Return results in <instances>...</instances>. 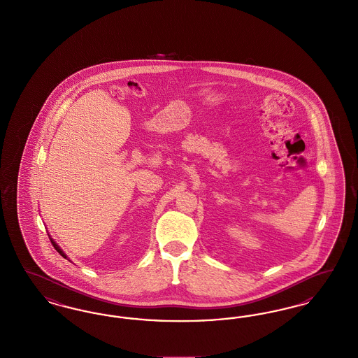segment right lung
<instances>
[{"mask_svg":"<svg viewBox=\"0 0 358 358\" xmlns=\"http://www.w3.org/2000/svg\"><path fill=\"white\" fill-rule=\"evenodd\" d=\"M51 243H52V245H53V247H55V248H56V251H57V252H59V254H60V255L63 256V257H66V255H64V252H63V251H62V250H60V248H59V247H57V244H56V243H55V241H53V240H51Z\"/></svg>","mask_w":358,"mask_h":358,"instance_id":"1","label":"right lung"}]
</instances>
